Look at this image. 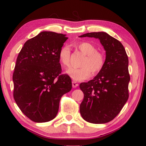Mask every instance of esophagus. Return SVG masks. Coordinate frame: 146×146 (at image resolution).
I'll return each mask as SVG.
<instances>
[{"instance_id": "obj_1", "label": "esophagus", "mask_w": 146, "mask_h": 146, "mask_svg": "<svg viewBox=\"0 0 146 146\" xmlns=\"http://www.w3.org/2000/svg\"><path fill=\"white\" fill-rule=\"evenodd\" d=\"M78 85H79L78 83L76 82V81H72V86H73V88H75V87H78Z\"/></svg>"}]
</instances>
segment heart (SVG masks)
Returning <instances> with one entry per match:
<instances>
[{"mask_svg": "<svg viewBox=\"0 0 146 146\" xmlns=\"http://www.w3.org/2000/svg\"><path fill=\"white\" fill-rule=\"evenodd\" d=\"M77 48L85 55L81 62L80 68L71 67L66 73L74 81H81L88 79L91 75L98 74L104 66L105 57L102 53L98 51L94 44L88 42H81L77 44ZM71 50L68 45L61 46L58 53V59L62 66L67 67L70 64Z\"/></svg>", "mask_w": 146, "mask_h": 146, "instance_id": "b5f03b06", "label": "heart"}]
</instances>
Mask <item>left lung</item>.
I'll return each mask as SVG.
<instances>
[{"label": "left lung", "instance_id": "left-lung-1", "mask_svg": "<svg viewBox=\"0 0 146 146\" xmlns=\"http://www.w3.org/2000/svg\"><path fill=\"white\" fill-rule=\"evenodd\" d=\"M87 36L100 40L106 57L102 71L92 80L79 85L84 94L80 113L89 123H106L119 114L129 98V61L123 44L106 33H88L79 37Z\"/></svg>", "mask_w": 146, "mask_h": 146}]
</instances>
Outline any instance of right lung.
I'll return each instance as SVG.
<instances>
[{"label": "right lung", "instance_id": "1", "mask_svg": "<svg viewBox=\"0 0 146 146\" xmlns=\"http://www.w3.org/2000/svg\"><path fill=\"white\" fill-rule=\"evenodd\" d=\"M67 38L66 35L42 31L25 42L17 57L13 96L21 111L36 123L53 119L61 97L72 88L69 75H60L58 59Z\"/></svg>", "mask_w": 146, "mask_h": 146}]
</instances>
